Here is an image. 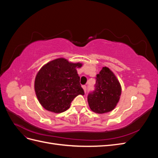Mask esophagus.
Instances as JSON below:
<instances>
[{
	"instance_id": "34e87169",
	"label": "esophagus",
	"mask_w": 158,
	"mask_h": 158,
	"mask_svg": "<svg viewBox=\"0 0 158 158\" xmlns=\"http://www.w3.org/2000/svg\"><path fill=\"white\" fill-rule=\"evenodd\" d=\"M82 88H83V89H84V92H85V91H86V86H85V85H82Z\"/></svg>"
}]
</instances>
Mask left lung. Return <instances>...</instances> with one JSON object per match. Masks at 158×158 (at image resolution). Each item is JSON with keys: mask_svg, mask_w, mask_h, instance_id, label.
I'll list each match as a JSON object with an SVG mask.
<instances>
[{"mask_svg": "<svg viewBox=\"0 0 158 158\" xmlns=\"http://www.w3.org/2000/svg\"><path fill=\"white\" fill-rule=\"evenodd\" d=\"M95 88L88 96L90 109L98 114L113 111L120 99L122 88L116 76L108 67H103L97 74Z\"/></svg>", "mask_w": 158, "mask_h": 158, "instance_id": "1", "label": "left lung"}]
</instances>
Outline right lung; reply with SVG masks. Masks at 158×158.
Masks as SVG:
<instances>
[{"mask_svg":"<svg viewBox=\"0 0 158 158\" xmlns=\"http://www.w3.org/2000/svg\"><path fill=\"white\" fill-rule=\"evenodd\" d=\"M82 65L58 58L42 66L36 74L34 89L43 107L55 113H63L70 108L75 97L84 95L76 70Z\"/></svg>","mask_w":158,"mask_h":158,"instance_id":"obj_1","label":"right lung"}]
</instances>
